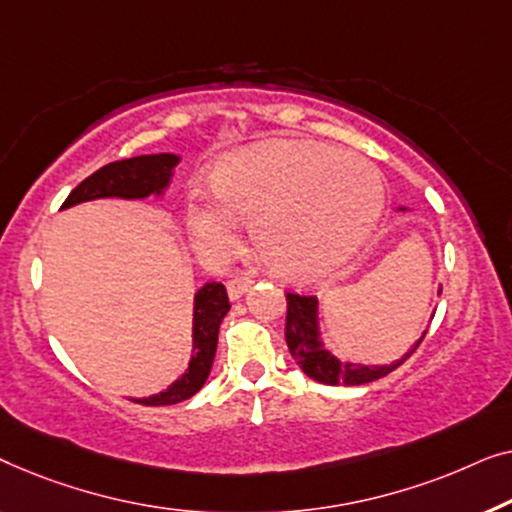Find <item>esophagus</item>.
Wrapping results in <instances>:
<instances>
[{
	"instance_id": "34e87169",
	"label": "esophagus",
	"mask_w": 512,
	"mask_h": 512,
	"mask_svg": "<svg viewBox=\"0 0 512 512\" xmlns=\"http://www.w3.org/2000/svg\"><path fill=\"white\" fill-rule=\"evenodd\" d=\"M250 285H253V280L246 278V276H236L227 283V292H229V299L236 301L241 299L243 294H246L250 290Z\"/></svg>"
}]
</instances>
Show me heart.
Instances as JSON below:
<instances>
[{
  "label": "heart",
  "mask_w": 512,
  "mask_h": 512,
  "mask_svg": "<svg viewBox=\"0 0 512 512\" xmlns=\"http://www.w3.org/2000/svg\"><path fill=\"white\" fill-rule=\"evenodd\" d=\"M215 197L187 194L192 241L211 253L234 246L253 220V243L273 271L313 280L369 241L385 208L380 171L359 155L304 141H269L222 157Z\"/></svg>",
  "instance_id": "heart-1"
}]
</instances>
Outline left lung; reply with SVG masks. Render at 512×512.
<instances>
[{
	"instance_id": "8db88e82",
	"label": "left lung",
	"mask_w": 512,
	"mask_h": 512,
	"mask_svg": "<svg viewBox=\"0 0 512 512\" xmlns=\"http://www.w3.org/2000/svg\"><path fill=\"white\" fill-rule=\"evenodd\" d=\"M406 211V208H401ZM438 294H441V287H438ZM287 299V318H285V341L287 348H290V355L294 362L299 364V369L306 373L308 378L318 380L322 385H364L373 383V380L387 376L394 369L406 362V359L413 355V352L420 348L422 338L427 331H422V336L417 338L413 348H410L406 355L392 364L383 366H366V364H352L338 359L334 352L325 348L320 338V318H318V299L315 297H304V294H285Z\"/></svg>"
}]
</instances>
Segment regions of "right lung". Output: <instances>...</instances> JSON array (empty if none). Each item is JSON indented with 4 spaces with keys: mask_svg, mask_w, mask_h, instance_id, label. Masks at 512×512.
Masks as SVG:
<instances>
[{
    "mask_svg": "<svg viewBox=\"0 0 512 512\" xmlns=\"http://www.w3.org/2000/svg\"><path fill=\"white\" fill-rule=\"evenodd\" d=\"M181 157L174 153L160 155H139L129 160L111 162L97 169L95 174L74 187L62 208H71L92 199H146L160 197L174 176L176 164ZM229 311V297L222 283H206L194 294V318H192V357L190 364L176 383L153 397L132 399L141 406H171L181 403L197 394L204 387L208 373H211L215 348H218L220 322Z\"/></svg>",
    "mask_w": 512,
    "mask_h": 512,
    "instance_id": "add662e5",
    "label": "right lung"
}]
</instances>
